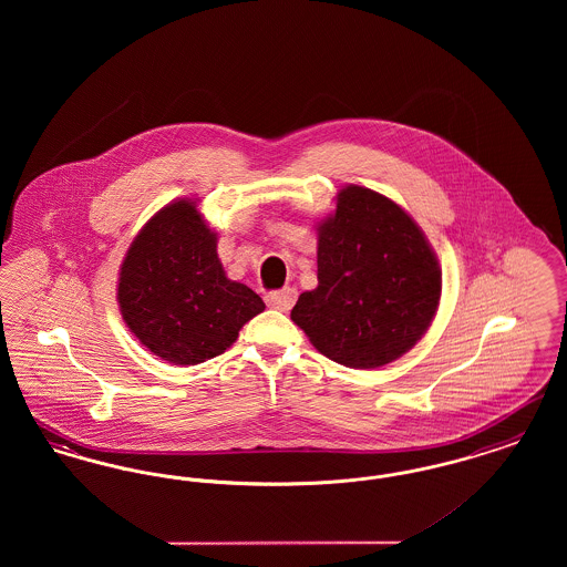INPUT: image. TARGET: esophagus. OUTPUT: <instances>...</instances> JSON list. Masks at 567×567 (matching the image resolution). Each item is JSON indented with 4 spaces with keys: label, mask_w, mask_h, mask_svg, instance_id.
<instances>
[{
    "label": "esophagus",
    "mask_w": 567,
    "mask_h": 567,
    "mask_svg": "<svg viewBox=\"0 0 567 567\" xmlns=\"http://www.w3.org/2000/svg\"><path fill=\"white\" fill-rule=\"evenodd\" d=\"M296 301V289H280V291H270V293L266 296V303H268L270 308H274V310H280V312H289Z\"/></svg>",
    "instance_id": "esophagus-1"
}]
</instances>
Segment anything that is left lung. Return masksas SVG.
I'll return each instance as SVG.
<instances>
[{
  "label": "left lung",
  "mask_w": 567,
  "mask_h": 567,
  "mask_svg": "<svg viewBox=\"0 0 567 567\" xmlns=\"http://www.w3.org/2000/svg\"><path fill=\"white\" fill-rule=\"evenodd\" d=\"M319 287L291 319L331 361L372 370L410 351L442 293L437 257L419 225L389 197L349 185L319 225Z\"/></svg>",
  "instance_id": "obj_1"
}]
</instances>
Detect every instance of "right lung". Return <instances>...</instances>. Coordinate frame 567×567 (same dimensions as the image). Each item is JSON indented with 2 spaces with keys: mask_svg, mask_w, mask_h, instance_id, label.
I'll return each mask as SVG.
<instances>
[{
  "mask_svg": "<svg viewBox=\"0 0 567 567\" xmlns=\"http://www.w3.org/2000/svg\"><path fill=\"white\" fill-rule=\"evenodd\" d=\"M116 299L135 338L174 365L227 351L266 308L252 289L225 276L216 234L190 199L165 206L135 236Z\"/></svg>",
  "mask_w": 567,
  "mask_h": 567,
  "instance_id": "add662e5",
  "label": "right lung"
}]
</instances>
